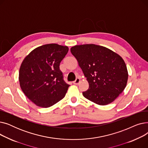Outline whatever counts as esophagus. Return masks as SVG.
<instances>
[{
	"mask_svg": "<svg viewBox=\"0 0 148 148\" xmlns=\"http://www.w3.org/2000/svg\"><path fill=\"white\" fill-rule=\"evenodd\" d=\"M80 79L79 78H77L76 80L73 82V83L74 84H79L80 83Z\"/></svg>",
	"mask_w": 148,
	"mask_h": 148,
	"instance_id": "34e87169",
	"label": "esophagus"
}]
</instances>
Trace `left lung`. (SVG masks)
<instances>
[{
	"mask_svg": "<svg viewBox=\"0 0 148 148\" xmlns=\"http://www.w3.org/2000/svg\"><path fill=\"white\" fill-rule=\"evenodd\" d=\"M71 52L86 77L89 89L84 97L100 106L110 104L125 89L128 73L118 54L95 44L75 45Z\"/></svg>",
	"mask_w": 148,
	"mask_h": 148,
	"instance_id": "obj_1",
	"label": "left lung"
}]
</instances>
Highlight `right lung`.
<instances>
[{
	"label": "right lung",
	"mask_w": 148,
	"mask_h": 148,
	"mask_svg": "<svg viewBox=\"0 0 148 148\" xmlns=\"http://www.w3.org/2000/svg\"><path fill=\"white\" fill-rule=\"evenodd\" d=\"M68 50L67 46L45 44L33 50L23 60L20 86L37 106L49 107L65 96L69 85L64 82L59 65Z\"/></svg>",
	"instance_id": "1"
}]
</instances>
